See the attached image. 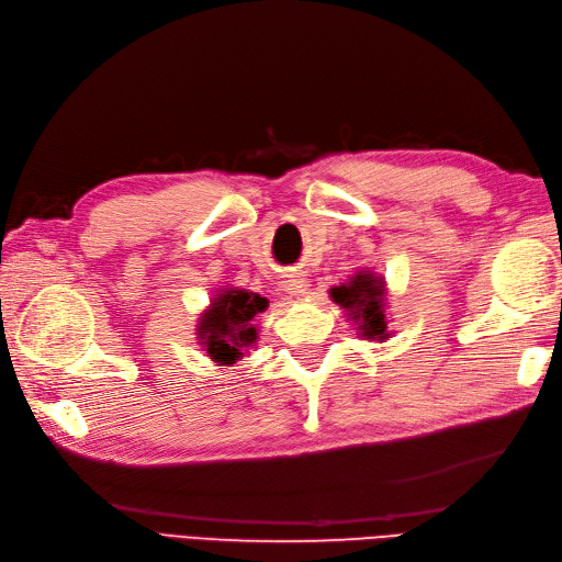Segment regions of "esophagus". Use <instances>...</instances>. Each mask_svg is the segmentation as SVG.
I'll list each match as a JSON object with an SVG mask.
<instances>
[{
	"label": "esophagus",
	"mask_w": 562,
	"mask_h": 562,
	"mask_svg": "<svg viewBox=\"0 0 562 562\" xmlns=\"http://www.w3.org/2000/svg\"><path fill=\"white\" fill-rule=\"evenodd\" d=\"M281 283L291 295H302L304 291H307V281H304L302 277H295V274H285Z\"/></svg>",
	"instance_id": "esophagus-1"
}]
</instances>
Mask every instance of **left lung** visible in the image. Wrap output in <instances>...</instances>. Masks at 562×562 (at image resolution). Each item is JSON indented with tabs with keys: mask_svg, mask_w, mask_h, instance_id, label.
I'll return each instance as SVG.
<instances>
[{
	"mask_svg": "<svg viewBox=\"0 0 562 562\" xmlns=\"http://www.w3.org/2000/svg\"><path fill=\"white\" fill-rule=\"evenodd\" d=\"M333 300L353 312V318L361 321L366 339H384L386 321L382 312V283L370 274H356L349 285L333 288Z\"/></svg>",
	"mask_w": 562,
	"mask_h": 562,
	"instance_id": "left-lung-1",
	"label": "left lung"
}]
</instances>
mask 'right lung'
<instances>
[{"label":"right lung","instance_id":"add662e5","mask_svg":"<svg viewBox=\"0 0 562 562\" xmlns=\"http://www.w3.org/2000/svg\"><path fill=\"white\" fill-rule=\"evenodd\" d=\"M265 297L246 291H227L213 302V310L201 318L199 333L206 351L217 363L229 366L241 359L244 347L252 345L258 337L250 321L255 314L265 312Z\"/></svg>","mask_w":562,"mask_h":562}]
</instances>
